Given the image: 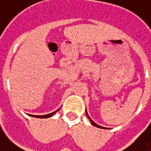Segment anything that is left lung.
<instances>
[{"label":"left lung","instance_id":"left-lung-1","mask_svg":"<svg viewBox=\"0 0 151 151\" xmlns=\"http://www.w3.org/2000/svg\"><path fill=\"white\" fill-rule=\"evenodd\" d=\"M86 115L88 116V118L89 119V120H90V122H91V124H93V125H94V126H96V127H99V128H103V127H101V126H100V125H98V124H96L93 120H92L91 119L89 118V116H88V113H87V111H86Z\"/></svg>","mask_w":151,"mask_h":151}]
</instances>
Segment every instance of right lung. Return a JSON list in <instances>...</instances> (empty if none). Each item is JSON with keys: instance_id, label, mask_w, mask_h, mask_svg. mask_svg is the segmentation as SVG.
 <instances>
[{"instance_id": "add662e5", "label": "right lung", "mask_w": 151, "mask_h": 151, "mask_svg": "<svg viewBox=\"0 0 151 151\" xmlns=\"http://www.w3.org/2000/svg\"><path fill=\"white\" fill-rule=\"evenodd\" d=\"M57 111H58V109L57 110ZM56 111V112H57ZM56 112H53V113H49V114H46V115H34L33 117H36V118H41V119H47V118H50V117H51L54 113H56Z\"/></svg>"}]
</instances>
